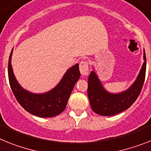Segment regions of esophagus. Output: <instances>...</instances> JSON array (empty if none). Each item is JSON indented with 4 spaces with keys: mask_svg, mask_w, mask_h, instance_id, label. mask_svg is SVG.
Here are the masks:
<instances>
[{
    "mask_svg": "<svg viewBox=\"0 0 151 151\" xmlns=\"http://www.w3.org/2000/svg\"><path fill=\"white\" fill-rule=\"evenodd\" d=\"M80 71L83 76H87L89 73V64L87 60H82L80 63Z\"/></svg>",
    "mask_w": 151,
    "mask_h": 151,
    "instance_id": "1",
    "label": "esophagus"
}]
</instances>
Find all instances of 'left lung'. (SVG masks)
<instances>
[{"mask_svg": "<svg viewBox=\"0 0 151 151\" xmlns=\"http://www.w3.org/2000/svg\"><path fill=\"white\" fill-rule=\"evenodd\" d=\"M142 68L136 81L127 91L111 93L104 88L93 70L88 78L87 95L91 107L95 113L101 116H113L125 111L134 103L142 90L146 73V54L144 52Z\"/></svg>", "mask_w": 151, "mask_h": 151, "instance_id": "obj_1", "label": "left lung"}]
</instances>
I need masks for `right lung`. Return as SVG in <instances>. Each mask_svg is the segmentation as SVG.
Wrapping results in <instances>:
<instances>
[{
  "label": "right lung",
  "mask_w": 151,
  "mask_h": 151,
  "mask_svg": "<svg viewBox=\"0 0 151 151\" xmlns=\"http://www.w3.org/2000/svg\"><path fill=\"white\" fill-rule=\"evenodd\" d=\"M8 61V78L11 88L18 103L31 114L40 117H52L64 111L75 83L81 76L79 64L68 69L54 89L44 93H33L21 87L15 78L11 66V56Z\"/></svg>",
  "instance_id": "obj_1"
}]
</instances>
